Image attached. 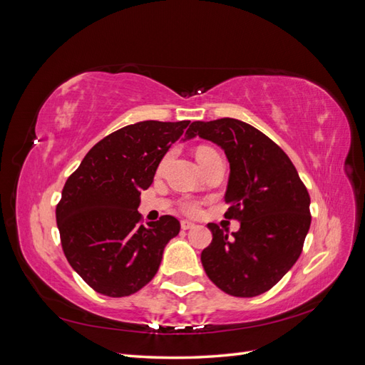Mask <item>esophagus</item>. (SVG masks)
I'll use <instances>...</instances> for the list:
<instances>
[{"label":"esophagus","instance_id":"esophagus-1","mask_svg":"<svg viewBox=\"0 0 365 365\" xmlns=\"http://www.w3.org/2000/svg\"><path fill=\"white\" fill-rule=\"evenodd\" d=\"M180 225H182L183 230H191V228L196 227V224H194L192 221H188V219H183V221L180 222Z\"/></svg>","mask_w":365,"mask_h":365}]
</instances>
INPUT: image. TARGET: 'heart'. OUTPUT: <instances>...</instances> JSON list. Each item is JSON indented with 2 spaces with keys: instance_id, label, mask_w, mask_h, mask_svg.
Returning a JSON list of instances; mask_svg holds the SVG:
<instances>
[{
  "instance_id": "b5f03b06",
  "label": "heart",
  "mask_w": 365,
  "mask_h": 365,
  "mask_svg": "<svg viewBox=\"0 0 365 365\" xmlns=\"http://www.w3.org/2000/svg\"><path fill=\"white\" fill-rule=\"evenodd\" d=\"M213 149H210V148H199L197 149V157H200V155H203V154H208V152H211ZM183 210L185 211H188V213H196L197 211V203L196 202H185L183 203Z\"/></svg>"
}]
</instances>
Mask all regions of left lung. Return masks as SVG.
Instances as JSON below:
<instances>
[{"label": "left lung", "instance_id": "obj_1", "mask_svg": "<svg viewBox=\"0 0 365 365\" xmlns=\"http://www.w3.org/2000/svg\"><path fill=\"white\" fill-rule=\"evenodd\" d=\"M196 137L225 152L227 216L240 222L232 236L216 224L207 225L213 241L202 250V266L219 289L255 297L277 284L300 257L311 225L308 190L283 149L247 123L194 121L185 138Z\"/></svg>", "mask_w": 365, "mask_h": 365}]
</instances>
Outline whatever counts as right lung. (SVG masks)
Instances as JSON below:
<instances>
[{
	"label": "right lung",
	"mask_w": 365,
	"mask_h": 365,
	"mask_svg": "<svg viewBox=\"0 0 365 365\" xmlns=\"http://www.w3.org/2000/svg\"><path fill=\"white\" fill-rule=\"evenodd\" d=\"M190 121H140L107 135L68 177L56 208L65 257L83 282L108 297L146 286L166 244L180 232L174 216L141 225L140 194ZM188 138H182L186 141Z\"/></svg>",
	"instance_id": "add662e5"
}]
</instances>
